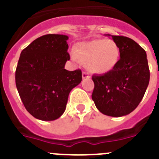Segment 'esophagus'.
Returning a JSON list of instances; mask_svg holds the SVG:
<instances>
[{
	"label": "esophagus",
	"instance_id": "34e87169",
	"mask_svg": "<svg viewBox=\"0 0 159 159\" xmlns=\"http://www.w3.org/2000/svg\"><path fill=\"white\" fill-rule=\"evenodd\" d=\"M82 78L83 79H89L90 78L89 74L88 72H85V71H84V72L82 73Z\"/></svg>",
	"mask_w": 159,
	"mask_h": 159
}]
</instances>
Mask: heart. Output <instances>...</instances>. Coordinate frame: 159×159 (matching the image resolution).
<instances>
[{
  "label": "heart",
  "mask_w": 159,
  "mask_h": 159,
  "mask_svg": "<svg viewBox=\"0 0 159 159\" xmlns=\"http://www.w3.org/2000/svg\"><path fill=\"white\" fill-rule=\"evenodd\" d=\"M120 53L119 46L112 40L96 39L77 44L71 57L84 63L90 72L104 75L116 66Z\"/></svg>",
  "instance_id": "1"
}]
</instances>
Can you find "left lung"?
<instances>
[{
	"label": "left lung",
	"mask_w": 159,
	"mask_h": 159,
	"mask_svg": "<svg viewBox=\"0 0 159 159\" xmlns=\"http://www.w3.org/2000/svg\"><path fill=\"white\" fill-rule=\"evenodd\" d=\"M105 36L111 37L119 46L120 59L111 71L93 75L92 99L102 114L121 117L134 111L144 96L150 80L147 54L131 38Z\"/></svg>",
	"instance_id": "1"
}]
</instances>
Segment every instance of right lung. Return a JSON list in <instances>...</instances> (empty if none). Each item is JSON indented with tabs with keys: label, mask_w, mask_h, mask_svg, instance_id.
Masks as SVG:
<instances>
[{
	"label": "right lung",
	"mask_w": 159,
	"mask_h": 159,
	"mask_svg": "<svg viewBox=\"0 0 159 159\" xmlns=\"http://www.w3.org/2000/svg\"><path fill=\"white\" fill-rule=\"evenodd\" d=\"M66 35L46 34L22 51L16 84L26 111L35 118L53 121L66 110L68 96L81 81V70L64 68L70 59Z\"/></svg>",
	"instance_id": "1"
}]
</instances>
